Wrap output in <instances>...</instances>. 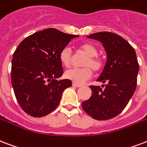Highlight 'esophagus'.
<instances>
[{"mask_svg": "<svg viewBox=\"0 0 147 147\" xmlns=\"http://www.w3.org/2000/svg\"><path fill=\"white\" fill-rule=\"evenodd\" d=\"M72 86H73V87H76V88H79V87H81V85H78V84H76V83H75V82H73V83H72Z\"/></svg>", "mask_w": 147, "mask_h": 147, "instance_id": "1", "label": "esophagus"}]
</instances>
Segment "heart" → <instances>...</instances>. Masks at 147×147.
Instances as JSON below:
<instances>
[{
  "label": "heart",
  "instance_id": "heart-1",
  "mask_svg": "<svg viewBox=\"0 0 147 147\" xmlns=\"http://www.w3.org/2000/svg\"><path fill=\"white\" fill-rule=\"evenodd\" d=\"M79 49L83 53L87 55V58L83 62V68H72L67 70L65 73L66 78L74 82L75 83H85L92 76V69L99 71L103 68L102 59L97 56L98 50L91 43L82 44ZM61 63L65 67H69L72 62V51L69 46L61 49L59 54Z\"/></svg>",
  "mask_w": 147,
  "mask_h": 147
}]
</instances>
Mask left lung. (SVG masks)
<instances>
[{
    "instance_id": "8db88e82",
    "label": "left lung",
    "mask_w": 147,
    "mask_h": 147,
    "mask_svg": "<svg viewBox=\"0 0 147 147\" xmlns=\"http://www.w3.org/2000/svg\"><path fill=\"white\" fill-rule=\"evenodd\" d=\"M87 38L102 43L107 59L97 82L91 86L92 96L82 103L86 113L97 120H107L118 116L125 109L136 88L139 64L136 51L122 37L112 32H97Z\"/></svg>"
}]
</instances>
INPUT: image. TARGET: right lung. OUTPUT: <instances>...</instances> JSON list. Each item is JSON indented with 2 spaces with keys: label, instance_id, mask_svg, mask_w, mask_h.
I'll list each match as a JSON object with an SVG mask.
<instances>
[{
  "label": "right lung",
  "instance_id": "1",
  "mask_svg": "<svg viewBox=\"0 0 147 147\" xmlns=\"http://www.w3.org/2000/svg\"><path fill=\"white\" fill-rule=\"evenodd\" d=\"M77 37L48 28L32 34L19 44L11 62V84L26 113L41 117L59 106L64 90L71 86L69 79L57 80L63 74L59 54Z\"/></svg>",
  "mask_w": 147,
  "mask_h": 147
}]
</instances>
